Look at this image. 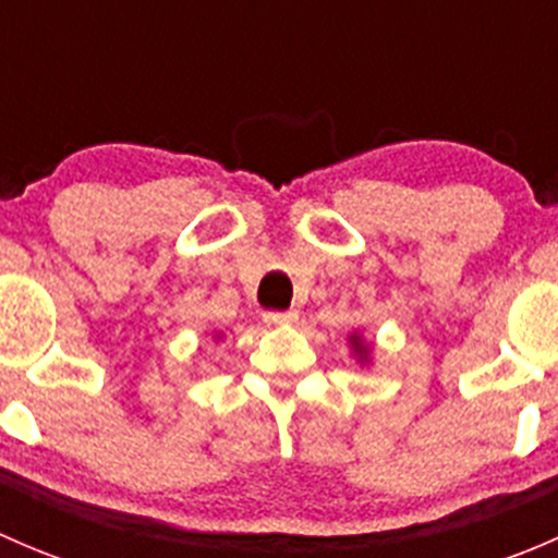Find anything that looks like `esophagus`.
Wrapping results in <instances>:
<instances>
[{"mask_svg":"<svg viewBox=\"0 0 558 558\" xmlns=\"http://www.w3.org/2000/svg\"><path fill=\"white\" fill-rule=\"evenodd\" d=\"M296 318H300L296 311H267V313H264V320H267V324H272V326L294 324Z\"/></svg>","mask_w":558,"mask_h":558,"instance_id":"obj_1","label":"esophagus"}]
</instances>
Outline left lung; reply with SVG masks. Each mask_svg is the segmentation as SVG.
Wrapping results in <instances>:
<instances>
[{
	"label": "left lung",
	"instance_id": "left-lung-1",
	"mask_svg": "<svg viewBox=\"0 0 558 558\" xmlns=\"http://www.w3.org/2000/svg\"><path fill=\"white\" fill-rule=\"evenodd\" d=\"M351 340H353V345H356V351H359V353H362V356H364V351H367V348H364V345H362V342H359V337H356V335H353V337H351Z\"/></svg>",
	"mask_w": 558,
	"mask_h": 558
}]
</instances>
